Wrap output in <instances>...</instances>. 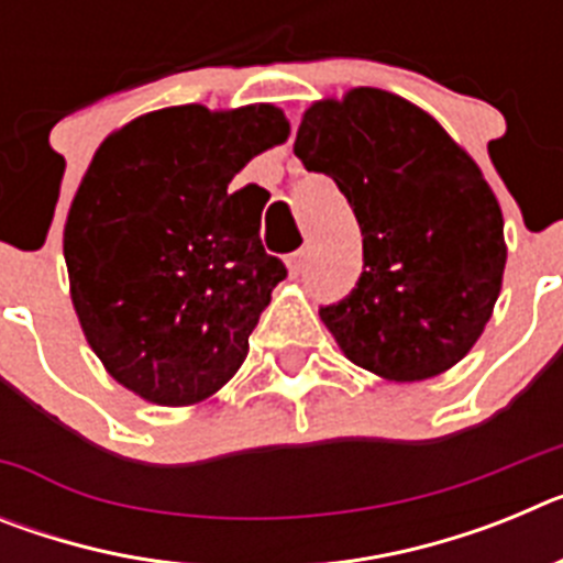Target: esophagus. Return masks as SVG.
Masks as SVG:
<instances>
[{
	"label": "esophagus",
	"mask_w": 563,
	"mask_h": 563,
	"mask_svg": "<svg viewBox=\"0 0 563 563\" xmlns=\"http://www.w3.org/2000/svg\"><path fill=\"white\" fill-rule=\"evenodd\" d=\"M305 262H307V253L305 251H296V253H290V256L285 258V265H287V273H290V278L301 276V271H305Z\"/></svg>",
	"instance_id": "esophagus-1"
}]
</instances>
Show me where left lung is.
Wrapping results in <instances>:
<instances>
[{
  "mask_svg": "<svg viewBox=\"0 0 563 563\" xmlns=\"http://www.w3.org/2000/svg\"><path fill=\"white\" fill-rule=\"evenodd\" d=\"M296 157L350 200L363 236L355 290L321 321L355 366L395 383L471 352L505 276V220L474 157L429 112L375 87L316 101Z\"/></svg>",
  "mask_w": 563,
  "mask_h": 563,
  "instance_id": "left-lung-1",
  "label": "left lung"
}]
</instances>
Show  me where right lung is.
Returning <instances> with one entry per match:
<instances>
[{
    "label": "right lung",
    "mask_w": 563,
    "mask_h": 563,
    "mask_svg": "<svg viewBox=\"0 0 563 563\" xmlns=\"http://www.w3.org/2000/svg\"><path fill=\"white\" fill-rule=\"evenodd\" d=\"M290 123L273 103L141 114L98 146L64 225L69 296L103 369L157 406L225 386L287 276L228 186Z\"/></svg>",
    "instance_id": "add662e5"
}]
</instances>
